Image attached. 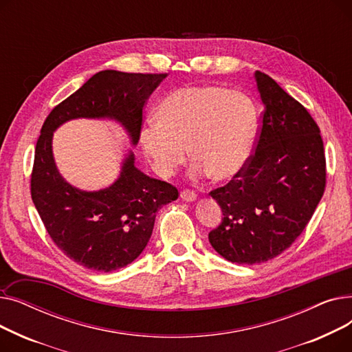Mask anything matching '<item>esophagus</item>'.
I'll return each mask as SVG.
<instances>
[{"instance_id": "1", "label": "esophagus", "mask_w": 352, "mask_h": 352, "mask_svg": "<svg viewBox=\"0 0 352 352\" xmlns=\"http://www.w3.org/2000/svg\"><path fill=\"white\" fill-rule=\"evenodd\" d=\"M181 198L184 201H194V199H197V194H195V191H191V190H182Z\"/></svg>"}]
</instances>
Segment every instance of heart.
<instances>
[{
    "mask_svg": "<svg viewBox=\"0 0 352 352\" xmlns=\"http://www.w3.org/2000/svg\"><path fill=\"white\" fill-rule=\"evenodd\" d=\"M155 124L142 128L141 145L161 177L171 175L187 158L195 177L234 178L247 165L258 128L254 101L239 91L214 85L181 87L157 105Z\"/></svg>",
    "mask_w": 352,
    "mask_h": 352,
    "instance_id": "obj_1",
    "label": "heart"
}]
</instances>
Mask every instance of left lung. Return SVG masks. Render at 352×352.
<instances>
[{"instance_id": "obj_1", "label": "left lung", "mask_w": 352, "mask_h": 352, "mask_svg": "<svg viewBox=\"0 0 352 352\" xmlns=\"http://www.w3.org/2000/svg\"><path fill=\"white\" fill-rule=\"evenodd\" d=\"M255 81L264 111L244 170L210 195L223 210L210 231L214 250L235 264H261L291 247L325 191L320 128L307 108L267 74Z\"/></svg>"}]
</instances>
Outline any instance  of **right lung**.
<instances>
[{"mask_svg": "<svg viewBox=\"0 0 352 352\" xmlns=\"http://www.w3.org/2000/svg\"><path fill=\"white\" fill-rule=\"evenodd\" d=\"M166 76L100 71L44 121L31 173L32 202L54 244L88 270L111 272L131 264L150 241L157 211L179 194L171 184L138 171L134 154L125 158L111 187L96 192L74 188L55 166L52 133L74 118H113L137 144L146 100Z\"/></svg>", "mask_w": 352, "mask_h": 352, "instance_id": "right-lung-1", "label": "right lung"}]
</instances>
